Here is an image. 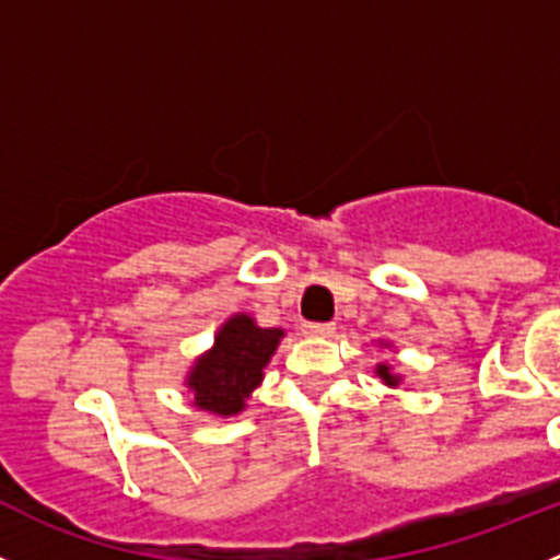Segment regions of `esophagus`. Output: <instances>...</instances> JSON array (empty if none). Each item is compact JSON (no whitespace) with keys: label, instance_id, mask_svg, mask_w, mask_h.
I'll list each match as a JSON object with an SVG mask.
<instances>
[{"label":"esophagus","instance_id":"34e87169","mask_svg":"<svg viewBox=\"0 0 560 560\" xmlns=\"http://www.w3.org/2000/svg\"><path fill=\"white\" fill-rule=\"evenodd\" d=\"M301 331H304L306 337H331L334 323H304Z\"/></svg>","mask_w":560,"mask_h":560}]
</instances>
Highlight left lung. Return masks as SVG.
Masks as SVG:
<instances>
[{"label": "left lung", "instance_id": "left-lung-1", "mask_svg": "<svg viewBox=\"0 0 560 560\" xmlns=\"http://www.w3.org/2000/svg\"><path fill=\"white\" fill-rule=\"evenodd\" d=\"M375 373H378V378L384 381L386 386H398L400 384V375L395 373V370H392V364H386V362H381L378 368H375Z\"/></svg>", "mask_w": 560, "mask_h": 560}]
</instances>
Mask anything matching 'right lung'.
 Instances as JSON below:
<instances>
[{
    "label": "right lung",
    "instance_id": "add662e5",
    "mask_svg": "<svg viewBox=\"0 0 560 560\" xmlns=\"http://www.w3.org/2000/svg\"><path fill=\"white\" fill-rule=\"evenodd\" d=\"M281 337V328H259L250 315L229 317L215 334V345L187 373L192 406L218 417L240 415L250 392L262 384V370Z\"/></svg>",
    "mask_w": 560,
    "mask_h": 560
}]
</instances>
